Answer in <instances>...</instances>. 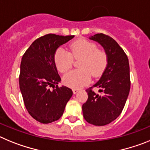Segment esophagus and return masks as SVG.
Instances as JSON below:
<instances>
[{"mask_svg":"<svg viewBox=\"0 0 150 150\" xmlns=\"http://www.w3.org/2000/svg\"><path fill=\"white\" fill-rule=\"evenodd\" d=\"M72 91H73V93H78V92H79V89H77V88H73V89H72Z\"/></svg>","mask_w":150,"mask_h":150,"instance_id":"34e87169","label":"esophagus"}]
</instances>
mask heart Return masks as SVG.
Wrapping results in <instances>:
<instances>
[{"label":"heart","instance_id":"b5f03b06","mask_svg":"<svg viewBox=\"0 0 150 150\" xmlns=\"http://www.w3.org/2000/svg\"><path fill=\"white\" fill-rule=\"evenodd\" d=\"M74 59L79 60V69L66 74L62 79L68 87L79 88L88 84L91 79L99 78L106 69L109 62L108 53L103 49L97 48L93 41L87 39H79L71 42L69 52L62 48L57 49L54 54V62L61 73L67 72L72 68Z\"/></svg>","mask_w":150,"mask_h":150}]
</instances>
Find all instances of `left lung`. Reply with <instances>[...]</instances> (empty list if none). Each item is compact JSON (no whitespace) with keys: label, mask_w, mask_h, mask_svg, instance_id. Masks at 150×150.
<instances>
[{"label":"left lung","mask_w":150,"mask_h":150,"mask_svg":"<svg viewBox=\"0 0 150 150\" xmlns=\"http://www.w3.org/2000/svg\"><path fill=\"white\" fill-rule=\"evenodd\" d=\"M91 39L103 47L109 62L98 82L86 90L88 98L82 106L83 115L88 123L103 126L115 120L125 105L131 88L129 62L123 49L110 36L100 33ZM94 87L100 88L101 95L95 93Z\"/></svg>","instance_id":"left-lung-1"}]
</instances>
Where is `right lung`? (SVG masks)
<instances>
[{
	"mask_svg": "<svg viewBox=\"0 0 150 150\" xmlns=\"http://www.w3.org/2000/svg\"><path fill=\"white\" fill-rule=\"evenodd\" d=\"M73 38L74 35H45L36 39L23 56L19 88L28 112L41 123L58 120L72 96L71 89L57 85L61 79L54 62V54L60 45ZM51 86L53 91L50 89Z\"/></svg>",
	"mask_w": 150,
	"mask_h": 150,
	"instance_id": "right-lung-1",
	"label": "right lung"
}]
</instances>
